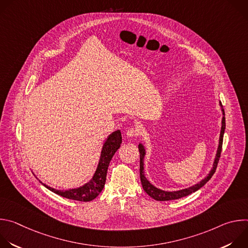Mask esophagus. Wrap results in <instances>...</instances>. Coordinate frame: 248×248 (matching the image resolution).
<instances>
[{
	"mask_svg": "<svg viewBox=\"0 0 248 248\" xmlns=\"http://www.w3.org/2000/svg\"><path fill=\"white\" fill-rule=\"evenodd\" d=\"M139 134H140V130H139V128H137V127H130V128H128L127 131H126V136L129 137V138L137 137Z\"/></svg>",
	"mask_w": 248,
	"mask_h": 248,
	"instance_id": "obj_1",
	"label": "esophagus"
}]
</instances>
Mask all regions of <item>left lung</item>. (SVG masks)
<instances>
[{"label":"left lung","instance_id":"obj_1","mask_svg":"<svg viewBox=\"0 0 248 248\" xmlns=\"http://www.w3.org/2000/svg\"><path fill=\"white\" fill-rule=\"evenodd\" d=\"M220 106L222 109V113H223V118H222V127H221V132H220V138H219V146L217 149V154L214 160V164H213V168L211 169L210 172L208 173V175L206 176L205 179H203L200 183L185 188V189H181L178 191H165L162 190L160 188H157L156 186H154L152 184H150L147 179L145 178L144 175V156H145V148L143 146V144L139 143L138 145V149H139V153H140V181H141V185H142V187L144 189V191L153 199L158 200V201H168V200H174V199H179L185 196H187L195 191H197L199 188H201L213 175L216 171L217 166H218V162L219 159L221 157V152H222V145H223V138H224V132H225V128H226V119H225V111L223 109V105L220 102Z\"/></svg>","mask_w":248,"mask_h":248}]
</instances>
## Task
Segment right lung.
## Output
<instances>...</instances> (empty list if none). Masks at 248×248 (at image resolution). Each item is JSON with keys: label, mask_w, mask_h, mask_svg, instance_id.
<instances>
[{"label": "right lung", "mask_w": 248, "mask_h": 248, "mask_svg": "<svg viewBox=\"0 0 248 248\" xmlns=\"http://www.w3.org/2000/svg\"><path fill=\"white\" fill-rule=\"evenodd\" d=\"M121 144H122V133L120 130L114 131L112 134L108 136V138L106 139L105 143L103 145L98 167L96 169L93 178L84 186L78 188L58 190V189L52 188L51 186H46L45 184H42V185L52 192L67 199H73V200H78L82 202H88L95 199L105 186L106 176H107L109 164L114 154L121 147Z\"/></svg>", "instance_id": "obj_1"}]
</instances>
